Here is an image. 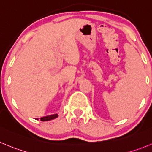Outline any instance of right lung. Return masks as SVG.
I'll return each instance as SVG.
<instances>
[{
    "label": "right lung",
    "instance_id": "obj_1",
    "mask_svg": "<svg viewBox=\"0 0 152 152\" xmlns=\"http://www.w3.org/2000/svg\"><path fill=\"white\" fill-rule=\"evenodd\" d=\"M58 116V114H55V115H48V116H45V117L40 118V121H50V120H52L54 118H56Z\"/></svg>",
    "mask_w": 152,
    "mask_h": 152
}]
</instances>
